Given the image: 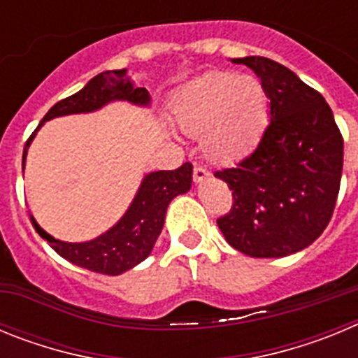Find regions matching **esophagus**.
<instances>
[{"label": "esophagus", "instance_id": "34e87169", "mask_svg": "<svg viewBox=\"0 0 358 358\" xmlns=\"http://www.w3.org/2000/svg\"><path fill=\"white\" fill-rule=\"evenodd\" d=\"M208 176H210V172H208L204 166H201V164H195V166H194V181L195 182L204 181Z\"/></svg>", "mask_w": 358, "mask_h": 358}]
</instances>
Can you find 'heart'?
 Wrapping results in <instances>:
<instances>
[{
  "label": "heart",
  "mask_w": 358,
  "mask_h": 358,
  "mask_svg": "<svg viewBox=\"0 0 358 358\" xmlns=\"http://www.w3.org/2000/svg\"><path fill=\"white\" fill-rule=\"evenodd\" d=\"M172 115L179 131L200 136L210 159L227 163L252 150L268 122V94L255 75L215 71L177 93Z\"/></svg>",
  "instance_id": "heart-1"
}]
</instances>
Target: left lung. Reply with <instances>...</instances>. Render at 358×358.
I'll use <instances>...</instances> for the list:
<instances>
[{"instance_id":"obj_1","label":"left lung","mask_w":358,"mask_h":358,"mask_svg":"<svg viewBox=\"0 0 358 358\" xmlns=\"http://www.w3.org/2000/svg\"><path fill=\"white\" fill-rule=\"evenodd\" d=\"M233 62L260 77L271 100V123L252 154L215 172L233 189L231 211L217 224L243 255H294L330 222L343 176V134L322 94L289 68L265 57Z\"/></svg>"}]
</instances>
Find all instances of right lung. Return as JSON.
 <instances>
[{
	"label": "right lung",
	"instance_id": "obj_1",
	"mask_svg": "<svg viewBox=\"0 0 358 358\" xmlns=\"http://www.w3.org/2000/svg\"><path fill=\"white\" fill-rule=\"evenodd\" d=\"M113 100H127L136 106H148L150 96L145 87L132 85L131 78L127 77V69L103 71L91 78L84 90L57 102L46 113L39 127L44 122L57 118V116L91 113ZM39 127L36 129V132L39 131ZM36 132L28 138L27 145H24L23 170L27 150ZM192 172H194L192 163H185L176 170H159V172L148 173L141 182L127 213L120 218L116 226L90 242H61V240L50 236L36 222V218L30 217V220L37 233L52 245L57 255H61L71 264L93 271V273L118 276L143 262L150 255L152 248L163 229L166 208L173 197L188 192L192 186Z\"/></svg>",
	"mask_w": 358,
	"mask_h": 358
}]
</instances>
